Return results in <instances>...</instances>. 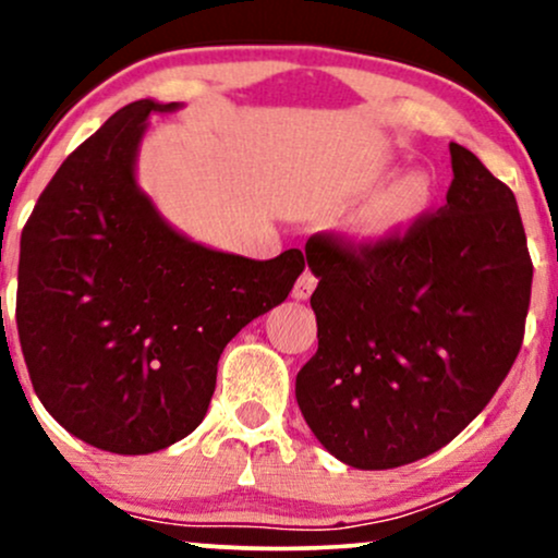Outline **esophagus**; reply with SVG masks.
Segmentation results:
<instances>
[{
	"instance_id": "34e87169",
	"label": "esophagus",
	"mask_w": 558,
	"mask_h": 558,
	"mask_svg": "<svg viewBox=\"0 0 558 558\" xmlns=\"http://www.w3.org/2000/svg\"><path fill=\"white\" fill-rule=\"evenodd\" d=\"M315 288H317V278H315V275H312L310 270H304V272L299 275L296 286H293V299H299V301L310 299Z\"/></svg>"
}]
</instances>
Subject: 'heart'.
Segmentation results:
<instances>
[{"label": "heart", "instance_id": "obj_1", "mask_svg": "<svg viewBox=\"0 0 558 558\" xmlns=\"http://www.w3.org/2000/svg\"><path fill=\"white\" fill-rule=\"evenodd\" d=\"M433 202L430 175L422 170L403 172L367 209V230L375 239H390V235L407 233L417 226L420 217L427 213Z\"/></svg>", "mask_w": 558, "mask_h": 558}]
</instances>
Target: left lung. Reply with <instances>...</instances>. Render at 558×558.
Segmentation results:
<instances>
[{"label": "left lung", "instance_id": "1", "mask_svg": "<svg viewBox=\"0 0 558 558\" xmlns=\"http://www.w3.org/2000/svg\"><path fill=\"white\" fill-rule=\"evenodd\" d=\"M438 213L349 248L315 235L317 354L296 375L306 425L356 470L430 457L493 399L520 354L533 286L509 185L451 144Z\"/></svg>", "mask_w": 558, "mask_h": 558}]
</instances>
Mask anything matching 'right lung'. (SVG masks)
<instances>
[{"label": "right lung", "instance_id": "obj_1", "mask_svg": "<svg viewBox=\"0 0 558 558\" xmlns=\"http://www.w3.org/2000/svg\"><path fill=\"white\" fill-rule=\"evenodd\" d=\"M138 99L70 155L21 235L17 336L44 409L83 444L155 453L194 433L230 338L283 304L299 248L246 259L191 241L136 181Z\"/></svg>", "mask_w": 558, "mask_h": 558}]
</instances>
